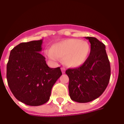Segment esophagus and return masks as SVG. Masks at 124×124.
<instances>
[{
    "mask_svg": "<svg viewBox=\"0 0 124 124\" xmlns=\"http://www.w3.org/2000/svg\"><path fill=\"white\" fill-rule=\"evenodd\" d=\"M61 70H62V72L63 73V74H64L65 71H66V69H65L64 68V67L61 68Z\"/></svg>",
    "mask_w": 124,
    "mask_h": 124,
    "instance_id": "esophagus-1",
    "label": "esophagus"
}]
</instances>
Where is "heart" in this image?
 <instances>
[{"label": "heart", "instance_id": "heart-1", "mask_svg": "<svg viewBox=\"0 0 124 124\" xmlns=\"http://www.w3.org/2000/svg\"><path fill=\"white\" fill-rule=\"evenodd\" d=\"M90 52L91 46L88 41L69 38L54 44L50 50L45 52V55L53 61L62 58L64 64L75 68L86 63Z\"/></svg>", "mask_w": 124, "mask_h": 124}]
</instances>
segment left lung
I'll return each mask as SVG.
<instances>
[{"label": "left lung", "mask_w": 124, "mask_h": 124, "mask_svg": "<svg viewBox=\"0 0 124 124\" xmlns=\"http://www.w3.org/2000/svg\"><path fill=\"white\" fill-rule=\"evenodd\" d=\"M91 44V52L80 67L68 69L69 94L73 101L86 103L98 98L109 83L111 70L104 44L94 37H86Z\"/></svg>", "instance_id": "left-lung-1"}]
</instances>
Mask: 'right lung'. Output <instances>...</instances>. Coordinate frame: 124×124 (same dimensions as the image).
I'll return each mask as SVG.
<instances>
[{
  "instance_id": "1",
  "label": "right lung",
  "mask_w": 124,
  "mask_h": 124,
  "mask_svg": "<svg viewBox=\"0 0 124 124\" xmlns=\"http://www.w3.org/2000/svg\"><path fill=\"white\" fill-rule=\"evenodd\" d=\"M42 40L23 42L10 51L7 78L10 90L18 100L37 106L48 101L51 90L62 75L60 68L46 64L42 51Z\"/></svg>"
}]
</instances>
